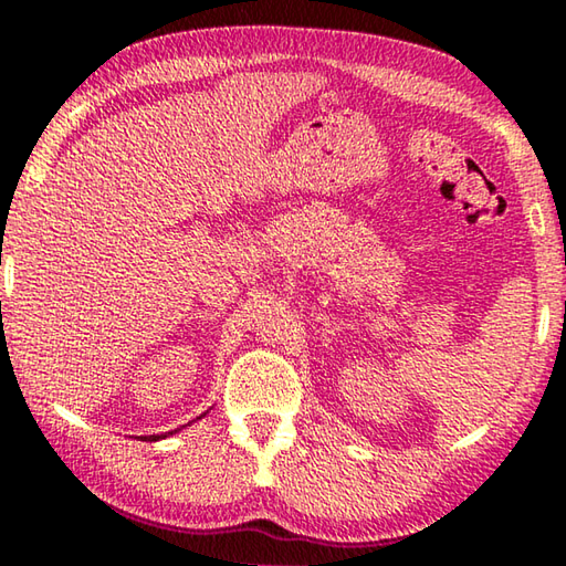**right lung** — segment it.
Segmentation results:
<instances>
[{
  "label": "right lung",
  "mask_w": 566,
  "mask_h": 566,
  "mask_svg": "<svg viewBox=\"0 0 566 566\" xmlns=\"http://www.w3.org/2000/svg\"><path fill=\"white\" fill-rule=\"evenodd\" d=\"M205 415H207V411H205ZM202 415V417H205ZM202 417H197V419H202ZM189 424H191V421H189ZM179 432V429H175V432H165V434H149V437H139V439H145V442H159V439H165V437H169V434H177Z\"/></svg>",
  "instance_id": "add662e5"
}]
</instances>
